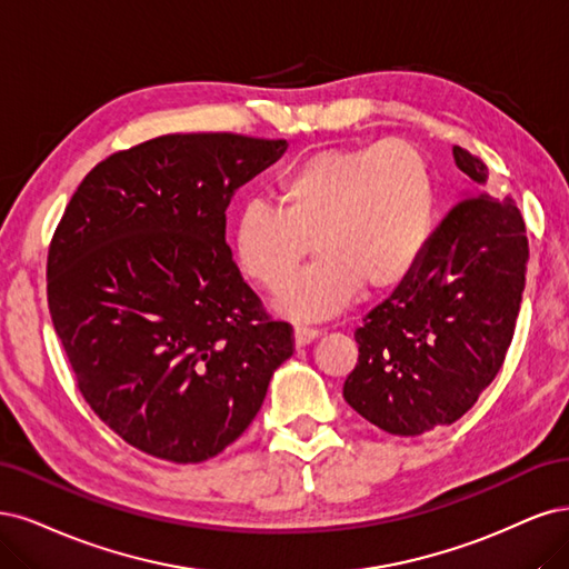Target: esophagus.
<instances>
[{
	"label": "esophagus",
	"mask_w": 569,
	"mask_h": 569,
	"mask_svg": "<svg viewBox=\"0 0 569 569\" xmlns=\"http://www.w3.org/2000/svg\"><path fill=\"white\" fill-rule=\"evenodd\" d=\"M319 336H321V331H317V328H302V326H298L296 331H292V338H296L298 347H305L309 342H315Z\"/></svg>",
	"instance_id": "1"
}]
</instances>
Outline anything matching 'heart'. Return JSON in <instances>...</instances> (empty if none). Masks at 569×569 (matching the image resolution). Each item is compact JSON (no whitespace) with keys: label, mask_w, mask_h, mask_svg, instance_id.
Instances as JSON below:
<instances>
[{"label":"heart","mask_w":569,"mask_h":569,"mask_svg":"<svg viewBox=\"0 0 569 569\" xmlns=\"http://www.w3.org/2000/svg\"><path fill=\"white\" fill-rule=\"evenodd\" d=\"M435 187L413 143L390 139L326 149L288 168L277 208L250 200L231 224L238 271L262 290L288 283L311 248L317 262L279 298L286 317L340 315L359 292L380 298L409 281L428 248Z\"/></svg>","instance_id":"b5f03b06"}]
</instances>
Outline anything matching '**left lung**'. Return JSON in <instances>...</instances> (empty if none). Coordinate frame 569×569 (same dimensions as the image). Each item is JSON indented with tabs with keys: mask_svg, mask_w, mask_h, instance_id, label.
Listing matches in <instances>:
<instances>
[{
	"mask_svg": "<svg viewBox=\"0 0 569 569\" xmlns=\"http://www.w3.org/2000/svg\"><path fill=\"white\" fill-rule=\"evenodd\" d=\"M472 181L439 224L409 281L357 328L359 361L342 395L385 432L451 426L497 378L516 331L527 236L512 198L487 193V168L453 146Z\"/></svg>",
	"mask_w": 569,
	"mask_h": 569,
	"instance_id": "8db88e82",
	"label": "left lung"
}]
</instances>
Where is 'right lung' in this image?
Returning a JSON list of instances; mask_svg holds the SVG:
<instances>
[{
  "label": "right lung",
  "instance_id": "obj_1",
  "mask_svg": "<svg viewBox=\"0 0 569 569\" xmlns=\"http://www.w3.org/2000/svg\"><path fill=\"white\" fill-rule=\"evenodd\" d=\"M286 141L168 134L99 162L53 233L47 290L87 405L127 445L200 463L246 432L292 331L227 246V208Z\"/></svg>",
  "mask_w": 569,
  "mask_h": 569
}]
</instances>
